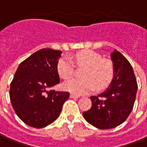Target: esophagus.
<instances>
[{
    "instance_id": "obj_1",
    "label": "esophagus",
    "mask_w": 147,
    "mask_h": 147,
    "mask_svg": "<svg viewBox=\"0 0 147 147\" xmlns=\"http://www.w3.org/2000/svg\"><path fill=\"white\" fill-rule=\"evenodd\" d=\"M78 95H76V94H70V98H78Z\"/></svg>"
}]
</instances>
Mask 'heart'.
<instances>
[{
  "label": "heart",
  "mask_w": 147,
  "mask_h": 147,
  "mask_svg": "<svg viewBox=\"0 0 147 147\" xmlns=\"http://www.w3.org/2000/svg\"><path fill=\"white\" fill-rule=\"evenodd\" d=\"M70 59L63 57L57 63V72L59 77L67 80L75 72V65L84 67L82 72L83 78H73L63 84V88L76 95L88 94L95 88L101 90L107 88L112 82L114 75L113 63L108 59H102L99 53L84 50L75 54Z\"/></svg>",
  "instance_id": "b5f03b06"
}]
</instances>
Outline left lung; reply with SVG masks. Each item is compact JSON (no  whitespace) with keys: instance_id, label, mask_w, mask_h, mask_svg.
I'll list each match as a JSON object with an SVG mask.
<instances>
[{"instance_id":"8db88e82","label":"left lung","mask_w":147,"mask_h":147,"mask_svg":"<svg viewBox=\"0 0 147 147\" xmlns=\"http://www.w3.org/2000/svg\"><path fill=\"white\" fill-rule=\"evenodd\" d=\"M114 78L107 90L90 96L92 107L83 113L85 120L100 129L113 128L127 119L133 109L138 83L131 63L116 50L111 53Z\"/></svg>"}]
</instances>
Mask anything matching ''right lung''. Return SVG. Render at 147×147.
<instances>
[{
	"mask_svg": "<svg viewBox=\"0 0 147 147\" xmlns=\"http://www.w3.org/2000/svg\"><path fill=\"white\" fill-rule=\"evenodd\" d=\"M62 51L45 48L20 63L10 83L16 114L31 127H46L59 117L69 93L49 89L59 83L57 65Z\"/></svg>",
	"mask_w": 147,
	"mask_h": 147,
	"instance_id": "1",
	"label": "right lung"
}]
</instances>
